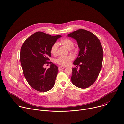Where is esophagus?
<instances>
[{"label":"esophagus","instance_id":"obj_1","mask_svg":"<svg viewBox=\"0 0 124 124\" xmlns=\"http://www.w3.org/2000/svg\"><path fill=\"white\" fill-rule=\"evenodd\" d=\"M64 68H65V67H63V66H60L59 67V70L60 71V70H62V69H63Z\"/></svg>","mask_w":124,"mask_h":124}]
</instances>
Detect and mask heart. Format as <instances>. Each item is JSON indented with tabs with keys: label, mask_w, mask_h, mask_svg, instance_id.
Here are the masks:
<instances>
[{
	"label": "heart",
	"mask_w": 124,
	"mask_h": 124,
	"mask_svg": "<svg viewBox=\"0 0 124 124\" xmlns=\"http://www.w3.org/2000/svg\"><path fill=\"white\" fill-rule=\"evenodd\" d=\"M61 43L65 46L68 49H71L73 48L74 45L73 41L68 39H63L61 40ZM58 47V44L55 43L52 45L50 48V52L53 55H56L57 53ZM73 60V57L70 56H60L55 60V62L57 64L62 66H67Z\"/></svg>",
	"instance_id": "1"
}]
</instances>
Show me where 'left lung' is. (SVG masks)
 Returning a JSON list of instances; mask_svg holds the SVG:
<instances>
[{"label": "left lung", "mask_w": 124, "mask_h": 124, "mask_svg": "<svg viewBox=\"0 0 124 124\" xmlns=\"http://www.w3.org/2000/svg\"><path fill=\"white\" fill-rule=\"evenodd\" d=\"M67 37L75 39L79 48L74 64L80 66V69L73 68L72 82L79 88H87L95 82L101 69L103 54L101 43L94 34L84 29L77 30Z\"/></svg>", "instance_id": "left-lung-1"}]
</instances>
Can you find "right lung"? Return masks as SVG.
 I'll return each instance as SVG.
<instances>
[{
  "instance_id": "obj_1",
  "label": "right lung",
  "mask_w": 124,
  "mask_h": 124,
  "mask_svg": "<svg viewBox=\"0 0 124 124\" xmlns=\"http://www.w3.org/2000/svg\"><path fill=\"white\" fill-rule=\"evenodd\" d=\"M61 37L38 32L30 36L21 47L20 61L24 76L29 85L37 91L46 92L54 85L58 67L53 63L47 69L43 66L50 63L51 47Z\"/></svg>"
}]
</instances>
